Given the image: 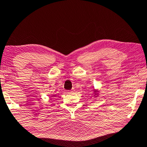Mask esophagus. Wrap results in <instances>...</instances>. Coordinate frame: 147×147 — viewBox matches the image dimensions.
Instances as JSON below:
<instances>
[{
    "label": "esophagus",
    "instance_id": "esophagus-1",
    "mask_svg": "<svg viewBox=\"0 0 147 147\" xmlns=\"http://www.w3.org/2000/svg\"><path fill=\"white\" fill-rule=\"evenodd\" d=\"M74 92V89H72L71 91H69V92H70V93H72V92Z\"/></svg>",
    "mask_w": 147,
    "mask_h": 147
}]
</instances>
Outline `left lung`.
Listing matches in <instances>:
<instances>
[{
	"label": "left lung",
	"instance_id": "1",
	"mask_svg": "<svg viewBox=\"0 0 147 147\" xmlns=\"http://www.w3.org/2000/svg\"><path fill=\"white\" fill-rule=\"evenodd\" d=\"M93 90H94V96H98V92H99L98 90H95V89H94Z\"/></svg>",
	"mask_w": 147,
	"mask_h": 147
}]
</instances>
